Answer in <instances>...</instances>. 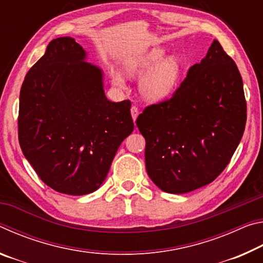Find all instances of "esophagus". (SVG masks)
I'll use <instances>...</instances> for the list:
<instances>
[{
    "instance_id": "1",
    "label": "esophagus",
    "mask_w": 263,
    "mask_h": 263,
    "mask_svg": "<svg viewBox=\"0 0 263 263\" xmlns=\"http://www.w3.org/2000/svg\"><path fill=\"white\" fill-rule=\"evenodd\" d=\"M138 115H139V109H138L136 105H133L131 108V116H132V119L135 122H136V119L138 118Z\"/></svg>"
}]
</instances>
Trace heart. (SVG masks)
Instances as JSON below:
<instances>
[{
	"instance_id": "1",
	"label": "heart",
	"mask_w": 263,
	"mask_h": 263,
	"mask_svg": "<svg viewBox=\"0 0 263 263\" xmlns=\"http://www.w3.org/2000/svg\"><path fill=\"white\" fill-rule=\"evenodd\" d=\"M166 55L162 47H153L139 54L127 58L123 64V70L128 77H139L145 71L139 81V91L148 101H161L174 92L183 74V64L177 55ZM112 81L122 86L123 78L119 73H114Z\"/></svg>"
}]
</instances>
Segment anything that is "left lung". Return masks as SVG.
Masks as SVG:
<instances>
[{
  "mask_svg": "<svg viewBox=\"0 0 263 263\" xmlns=\"http://www.w3.org/2000/svg\"><path fill=\"white\" fill-rule=\"evenodd\" d=\"M246 111L241 75L215 39L171 100L138 116L149 179L169 194L211 183L241 140Z\"/></svg>",
  "mask_w": 263,
  "mask_h": 263,
  "instance_id": "1",
  "label": "left lung"
}]
</instances>
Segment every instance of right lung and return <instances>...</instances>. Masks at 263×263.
Segmentation results:
<instances>
[{"label": "right lung", "mask_w": 263, "mask_h": 263, "mask_svg": "<svg viewBox=\"0 0 263 263\" xmlns=\"http://www.w3.org/2000/svg\"><path fill=\"white\" fill-rule=\"evenodd\" d=\"M74 38L48 44L20 94L18 139L44 183L61 194L94 193L135 125L128 100L104 94L103 70Z\"/></svg>", "instance_id": "1"}]
</instances>
